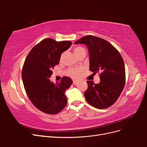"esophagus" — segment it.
<instances>
[{
	"instance_id": "34e87169",
	"label": "esophagus",
	"mask_w": 147,
	"mask_h": 147,
	"mask_svg": "<svg viewBox=\"0 0 147 147\" xmlns=\"http://www.w3.org/2000/svg\"><path fill=\"white\" fill-rule=\"evenodd\" d=\"M78 83V81H77V80H73L74 84H77Z\"/></svg>"
}]
</instances>
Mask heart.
<instances>
[{
  "instance_id": "1",
  "label": "heart",
  "mask_w": 147,
  "mask_h": 147,
  "mask_svg": "<svg viewBox=\"0 0 147 147\" xmlns=\"http://www.w3.org/2000/svg\"><path fill=\"white\" fill-rule=\"evenodd\" d=\"M83 51H85L84 49L81 47H75L74 49V52L77 56H78ZM80 70L78 69H71L69 70V75H70V76L74 77H77L78 74H79Z\"/></svg>"
}]
</instances>
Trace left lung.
Segmentation results:
<instances>
[{
  "mask_svg": "<svg viewBox=\"0 0 147 147\" xmlns=\"http://www.w3.org/2000/svg\"><path fill=\"white\" fill-rule=\"evenodd\" d=\"M75 44H84L90 55V69L100 73V82L95 84L87 81L88 89L84 92L86 101L97 109H105L117 100L125 84V67L118 51L105 40L87 35Z\"/></svg>",
  "mask_w": 147,
  "mask_h": 147,
  "instance_id": "8db88e82",
  "label": "left lung"
}]
</instances>
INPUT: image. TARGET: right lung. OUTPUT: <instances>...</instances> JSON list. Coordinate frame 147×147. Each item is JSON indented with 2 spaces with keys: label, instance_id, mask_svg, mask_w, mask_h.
I'll return each mask as SVG.
<instances>
[{
  "label": "right lung",
  "instance_id": "obj_1",
  "mask_svg": "<svg viewBox=\"0 0 147 147\" xmlns=\"http://www.w3.org/2000/svg\"><path fill=\"white\" fill-rule=\"evenodd\" d=\"M71 45L70 41L44 39L30 50L24 61L22 79L26 94L35 107L45 113H59L67 103L65 91L72 85V80L64 77L55 84L50 78L61 54Z\"/></svg>",
  "mask_w": 147,
  "mask_h": 147
}]
</instances>
